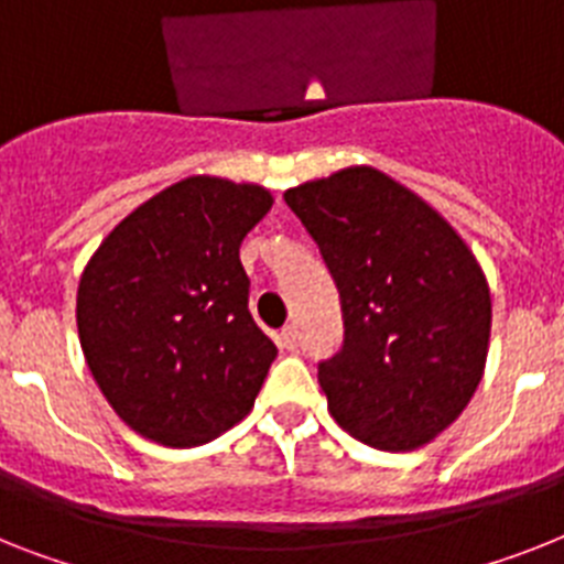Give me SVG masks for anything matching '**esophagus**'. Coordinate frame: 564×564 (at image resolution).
Segmentation results:
<instances>
[{"mask_svg":"<svg viewBox=\"0 0 564 564\" xmlns=\"http://www.w3.org/2000/svg\"><path fill=\"white\" fill-rule=\"evenodd\" d=\"M278 344H281V349H286V352H295V349L301 347V333H297V326H283L281 335H278Z\"/></svg>","mask_w":564,"mask_h":564,"instance_id":"obj_1","label":"esophagus"}]
</instances>
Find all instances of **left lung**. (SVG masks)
I'll use <instances>...</instances> for the list:
<instances>
[{
	"instance_id": "8db88e82",
	"label": "left lung",
	"mask_w": 564,
	"mask_h": 564,
	"mask_svg": "<svg viewBox=\"0 0 564 564\" xmlns=\"http://www.w3.org/2000/svg\"><path fill=\"white\" fill-rule=\"evenodd\" d=\"M283 200L338 290L344 340L318 361L329 413L378 451H415L479 387L490 292L451 224L376 169H344Z\"/></svg>"
}]
</instances>
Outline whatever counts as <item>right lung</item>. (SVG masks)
<instances>
[{"label":"right lung","instance_id":"add662e5","mask_svg":"<svg viewBox=\"0 0 564 564\" xmlns=\"http://www.w3.org/2000/svg\"><path fill=\"white\" fill-rule=\"evenodd\" d=\"M272 194L180 180L99 243L77 292L85 361L129 427L194 447L238 424L278 347L249 312L240 240Z\"/></svg>","mask_w":564,"mask_h":564}]
</instances>
